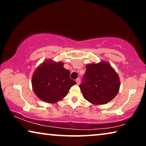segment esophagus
<instances>
[{"mask_svg":"<svg viewBox=\"0 0 146 146\" xmlns=\"http://www.w3.org/2000/svg\"><path fill=\"white\" fill-rule=\"evenodd\" d=\"M76 83H77L78 85L80 84V79L77 78L76 80Z\"/></svg>","mask_w":146,"mask_h":146,"instance_id":"esophagus-1","label":"esophagus"}]
</instances>
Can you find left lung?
Masks as SVG:
<instances>
[{
	"label": "left lung",
	"instance_id": "8db88e82",
	"mask_svg": "<svg viewBox=\"0 0 146 146\" xmlns=\"http://www.w3.org/2000/svg\"><path fill=\"white\" fill-rule=\"evenodd\" d=\"M80 88L84 98L93 104H105L118 93L120 82L114 69L107 62L86 65Z\"/></svg>",
	"mask_w": 146,
	"mask_h": 146
}]
</instances>
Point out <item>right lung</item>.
<instances>
[{
    "label": "right lung",
    "mask_w": 146,
    "mask_h": 146,
    "mask_svg": "<svg viewBox=\"0 0 146 146\" xmlns=\"http://www.w3.org/2000/svg\"><path fill=\"white\" fill-rule=\"evenodd\" d=\"M76 82L70 77V71L62 62L44 61L32 78V86L36 96L45 102L54 104L62 100Z\"/></svg>",
    "instance_id": "add662e5"
}]
</instances>
